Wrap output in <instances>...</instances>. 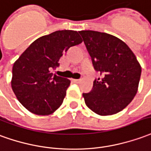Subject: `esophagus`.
<instances>
[{
  "label": "esophagus",
  "instance_id": "34e87169",
  "mask_svg": "<svg viewBox=\"0 0 151 151\" xmlns=\"http://www.w3.org/2000/svg\"><path fill=\"white\" fill-rule=\"evenodd\" d=\"M73 81L75 83H80V82H81V80H73Z\"/></svg>",
  "mask_w": 151,
  "mask_h": 151
}]
</instances>
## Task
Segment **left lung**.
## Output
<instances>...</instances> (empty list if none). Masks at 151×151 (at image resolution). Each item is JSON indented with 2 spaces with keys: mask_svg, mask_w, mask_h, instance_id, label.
Instances as JSON below:
<instances>
[{
  "mask_svg": "<svg viewBox=\"0 0 151 151\" xmlns=\"http://www.w3.org/2000/svg\"><path fill=\"white\" fill-rule=\"evenodd\" d=\"M94 69L92 90L83 93L88 107L99 115L121 111L132 101L138 88L142 67L126 44L115 36L95 31H81Z\"/></svg>",
  "mask_w": 151,
  "mask_h": 151,
  "instance_id": "1",
  "label": "left lung"
}]
</instances>
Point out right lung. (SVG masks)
<instances>
[{
	"label": "right lung",
	"instance_id": "add662e5",
	"mask_svg": "<svg viewBox=\"0 0 151 151\" xmlns=\"http://www.w3.org/2000/svg\"><path fill=\"white\" fill-rule=\"evenodd\" d=\"M82 41L76 31H56L36 40L14 63L12 89L29 111L49 115L59 108L70 81L51 70L70 47Z\"/></svg>",
	"mask_w": 151,
	"mask_h": 151
}]
</instances>
